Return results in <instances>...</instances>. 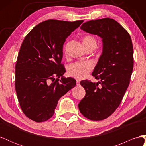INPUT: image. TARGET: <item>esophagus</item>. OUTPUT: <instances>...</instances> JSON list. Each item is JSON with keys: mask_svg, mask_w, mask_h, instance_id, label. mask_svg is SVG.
Segmentation results:
<instances>
[{"mask_svg": "<svg viewBox=\"0 0 146 146\" xmlns=\"http://www.w3.org/2000/svg\"><path fill=\"white\" fill-rule=\"evenodd\" d=\"M80 80H77V81H76L77 85H80Z\"/></svg>", "mask_w": 146, "mask_h": 146, "instance_id": "esophagus-1", "label": "esophagus"}]
</instances>
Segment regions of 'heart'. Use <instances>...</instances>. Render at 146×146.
I'll list each match as a JSON object with an SVG mask.
<instances>
[{
    "instance_id": "b5f03b06",
    "label": "heart",
    "mask_w": 146,
    "mask_h": 146,
    "mask_svg": "<svg viewBox=\"0 0 146 146\" xmlns=\"http://www.w3.org/2000/svg\"><path fill=\"white\" fill-rule=\"evenodd\" d=\"M83 44L85 48L91 45H96L95 38L87 35L83 39ZM93 68V64L91 61H77L69 65L68 68V73L70 76L77 79H83L85 78L91 70Z\"/></svg>"
}]
</instances>
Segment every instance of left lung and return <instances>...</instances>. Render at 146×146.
<instances>
[{
  "mask_svg": "<svg viewBox=\"0 0 146 146\" xmlns=\"http://www.w3.org/2000/svg\"><path fill=\"white\" fill-rule=\"evenodd\" d=\"M80 29L102 39L103 50L92 73L100 82L80 83L86 95L78 108L90 120H104L115 111L129 85L133 68V44L127 31L108 17L86 22Z\"/></svg>",
  "mask_w": 146,
  "mask_h": 146,
  "instance_id": "left-lung-1",
  "label": "left lung"
}]
</instances>
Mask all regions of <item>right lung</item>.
I'll list each match as a JSON object with an SVG mask.
<instances>
[{
	"instance_id": "right-lung-1",
	"label": "right lung",
	"mask_w": 146,
	"mask_h": 146,
	"mask_svg": "<svg viewBox=\"0 0 146 146\" xmlns=\"http://www.w3.org/2000/svg\"><path fill=\"white\" fill-rule=\"evenodd\" d=\"M83 22L45 21L33 28L22 43L15 66V88L22 110L32 121L42 122L52 117L61 97L76 86L73 78H63L66 70L61 59L66 39Z\"/></svg>"
}]
</instances>
